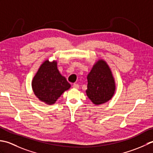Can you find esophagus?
Segmentation results:
<instances>
[{"instance_id": "34e87169", "label": "esophagus", "mask_w": 153, "mask_h": 153, "mask_svg": "<svg viewBox=\"0 0 153 153\" xmlns=\"http://www.w3.org/2000/svg\"><path fill=\"white\" fill-rule=\"evenodd\" d=\"M73 87L74 88H76V89H79V85H77V84H74V85H73Z\"/></svg>"}]
</instances>
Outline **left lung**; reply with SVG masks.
<instances>
[{"label":"left lung","mask_w":153,"mask_h":153,"mask_svg":"<svg viewBox=\"0 0 153 153\" xmlns=\"http://www.w3.org/2000/svg\"><path fill=\"white\" fill-rule=\"evenodd\" d=\"M86 95L95 105L108 102L116 91V82L110 67L104 59H98L87 76Z\"/></svg>","instance_id":"left-lung-1"}]
</instances>
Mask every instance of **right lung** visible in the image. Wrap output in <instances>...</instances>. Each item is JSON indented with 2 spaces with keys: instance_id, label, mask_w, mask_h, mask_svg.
Instances as JSON below:
<instances>
[{
  "instance_id": "right-lung-1",
  "label": "right lung",
  "mask_w": 153,
  "mask_h": 153,
  "mask_svg": "<svg viewBox=\"0 0 153 153\" xmlns=\"http://www.w3.org/2000/svg\"><path fill=\"white\" fill-rule=\"evenodd\" d=\"M32 87L34 94L40 101L47 105H53L71 88V85L59 73L57 61L46 59L33 76Z\"/></svg>"
}]
</instances>
